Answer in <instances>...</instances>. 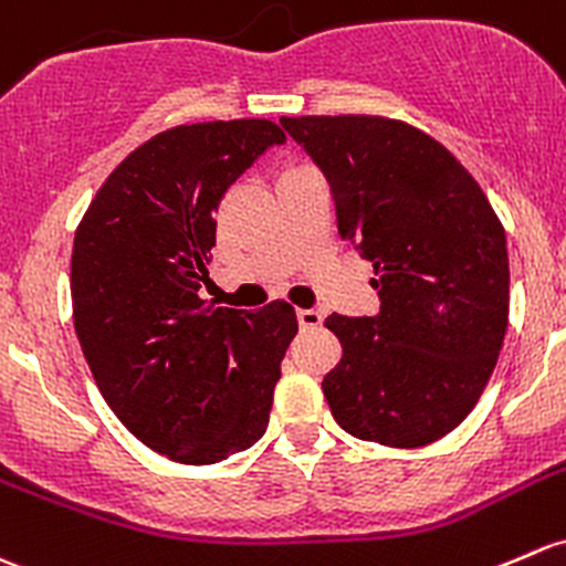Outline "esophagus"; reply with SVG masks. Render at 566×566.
<instances>
[{
	"instance_id": "esophagus-1",
	"label": "esophagus",
	"mask_w": 566,
	"mask_h": 566,
	"mask_svg": "<svg viewBox=\"0 0 566 566\" xmlns=\"http://www.w3.org/2000/svg\"><path fill=\"white\" fill-rule=\"evenodd\" d=\"M298 323L301 328H317V325H323V314L317 312V308H301L298 312Z\"/></svg>"
}]
</instances>
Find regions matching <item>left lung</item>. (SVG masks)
<instances>
[{
    "label": "left lung",
    "mask_w": 566,
    "mask_h": 566,
    "mask_svg": "<svg viewBox=\"0 0 566 566\" xmlns=\"http://www.w3.org/2000/svg\"><path fill=\"white\" fill-rule=\"evenodd\" d=\"M331 187L338 233L371 260L377 317L331 314L344 355L323 379L363 442L423 448L478 403L507 331V238L461 163L409 124L282 118Z\"/></svg>",
    "instance_id": "8db88e82"
}]
</instances>
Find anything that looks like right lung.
I'll use <instances>...</instances> for the list:
<instances>
[{
  "instance_id": "right-lung-1",
  "label": "right lung",
  "mask_w": 566,
  "mask_h": 566,
  "mask_svg": "<svg viewBox=\"0 0 566 566\" xmlns=\"http://www.w3.org/2000/svg\"><path fill=\"white\" fill-rule=\"evenodd\" d=\"M284 140L263 118L154 135L99 187L75 233V333L94 382L146 448L178 463L224 461L268 428L295 308H217L200 290L213 208Z\"/></svg>"
}]
</instances>
